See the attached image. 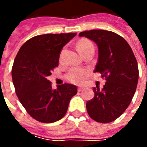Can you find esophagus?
Listing matches in <instances>:
<instances>
[{
  "instance_id": "esophagus-1",
  "label": "esophagus",
  "mask_w": 147,
  "mask_h": 147,
  "mask_svg": "<svg viewBox=\"0 0 147 147\" xmlns=\"http://www.w3.org/2000/svg\"><path fill=\"white\" fill-rule=\"evenodd\" d=\"M83 89H84L83 86H79V87H78V91H82Z\"/></svg>"
}]
</instances>
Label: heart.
Instances as JSON below:
<instances>
[{
    "label": "heart",
    "mask_w": 147,
    "mask_h": 147,
    "mask_svg": "<svg viewBox=\"0 0 147 147\" xmlns=\"http://www.w3.org/2000/svg\"><path fill=\"white\" fill-rule=\"evenodd\" d=\"M90 47H94L93 44L86 39H82L78 42L76 45V48L78 51L80 52ZM89 75V71L86 68H80V67H73L68 71L66 75V78L70 82L75 83H81L83 80L86 79V77Z\"/></svg>",
    "instance_id": "b5f03b06"
}]
</instances>
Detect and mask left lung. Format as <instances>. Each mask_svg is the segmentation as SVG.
Listing matches in <instances>:
<instances>
[{"mask_svg":"<svg viewBox=\"0 0 147 147\" xmlns=\"http://www.w3.org/2000/svg\"><path fill=\"white\" fill-rule=\"evenodd\" d=\"M79 35L97 44L98 61L94 72H100L106 80L102 90L93 88L94 97L86 102V110L94 120L109 123L126 110L136 93L139 80L136 58L126 40L114 32L91 30Z\"/></svg>","mask_w":147,"mask_h":147,"instance_id":"obj_1","label":"left lung"}]
</instances>
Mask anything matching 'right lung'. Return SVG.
I'll use <instances>...</instances> for the list:
<instances>
[{
	"label": "right lung",
	"instance_id": "add662e5",
	"mask_svg": "<svg viewBox=\"0 0 147 147\" xmlns=\"http://www.w3.org/2000/svg\"><path fill=\"white\" fill-rule=\"evenodd\" d=\"M76 33L46 34L29 39L15 58L11 77L20 103L34 119L53 123L64 117L77 87L64 83L52 88L47 77L57 67L61 49Z\"/></svg>",
	"mask_w": 147,
	"mask_h": 147
}]
</instances>
